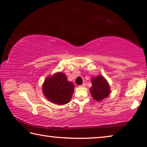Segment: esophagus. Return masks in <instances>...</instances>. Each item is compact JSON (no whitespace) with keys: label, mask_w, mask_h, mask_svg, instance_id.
<instances>
[{"label":"esophagus","mask_w":147,"mask_h":147,"mask_svg":"<svg viewBox=\"0 0 147 147\" xmlns=\"http://www.w3.org/2000/svg\"><path fill=\"white\" fill-rule=\"evenodd\" d=\"M85 86H86V83H84V84H83L82 85H80V87H84Z\"/></svg>","instance_id":"obj_1"}]
</instances>
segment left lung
Segmentation results:
<instances>
[{"instance_id": "obj_1", "label": "left lung", "mask_w": 147, "mask_h": 147, "mask_svg": "<svg viewBox=\"0 0 147 147\" xmlns=\"http://www.w3.org/2000/svg\"><path fill=\"white\" fill-rule=\"evenodd\" d=\"M92 87L90 89L91 96L96 101H101L109 96L111 93L110 86L102 76H97L91 80Z\"/></svg>"}]
</instances>
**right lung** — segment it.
Listing matches in <instances>:
<instances>
[{
    "mask_svg": "<svg viewBox=\"0 0 147 147\" xmlns=\"http://www.w3.org/2000/svg\"><path fill=\"white\" fill-rule=\"evenodd\" d=\"M74 87L73 83L67 81L65 74L60 72L45 80L42 90L48 100L62 105L70 101Z\"/></svg>",
    "mask_w": 147,
    "mask_h": 147,
    "instance_id": "add662e5",
    "label": "right lung"
}]
</instances>
